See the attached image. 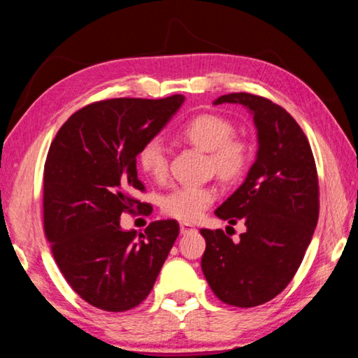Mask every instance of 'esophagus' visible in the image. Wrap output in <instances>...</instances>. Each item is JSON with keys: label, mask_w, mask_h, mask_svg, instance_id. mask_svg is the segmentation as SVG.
I'll return each instance as SVG.
<instances>
[{"label": "esophagus", "mask_w": 358, "mask_h": 358, "mask_svg": "<svg viewBox=\"0 0 358 358\" xmlns=\"http://www.w3.org/2000/svg\"><path fill=\"white\" fill-rule=\"evenodd\" d=\"M196 231V228L194 226H191V224H180V234H183V236H186V234H189V232H194Z\"/></svg>", "instance_id": "obj_1"}]
</instances>
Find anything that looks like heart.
<instances>
[{
	"label": "heart",
	"instance_id": "heart-1",
	"mask_svg": "<svg viewBox=\"0 0 358 358\" xmlns=\"http://www.w3.org/2000/svg\"><path fill=\"white\" fill-rule=\"evenodd\" d=\"M185 138L199 148L210 151L213 167L221 178L232 180L245 170L250 161V148L245 141L234 138V126L217 115H199L181 129ZM138 166L148 177L162 180L167 175V148L161 138H151L138 151ZM217 197L210 186L186 185L170 191L162 199L164 213L183 223L199 220Z\"/></svg>",
	"mask_w": 358,
	"mask_h": 358
}]
</instances>
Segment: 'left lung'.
<instances>
[{
  "label": "left lung",
  "instance_id": "obj_1",
  "mask_svg": "<svg viewBox=\"0 0 358 358\" xmlns=\"http://www.w3.org/2000/svg\"><path fill=\"white\" fill-rule=\"evenodd\" d=\"M247 108L257 129L258 151L243 183L215 210L247 231L234 243L221 229H201V261L221 301L253 308L277 296L301 264L319 220V180L308 138L298 122L271 100L237 92L213 105Z\"/></svg>",
  "mask_w": 358,
  "mask_h": 358
}]
</instances>
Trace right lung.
I'll list each match as a JSON object with an SVG mask.
<instances>
[{"label":"right lung","instance_id":"1","mask_svg":"<svg viewBox=\"0 0 358 358\" xmlns=\"http://www.w3.org/2000/svg\"><path fill=\"white\" fill-rule=\"evenodd\" d=\"M185 95L161 100L113 99L76 111L50 143L44 166V231L55 263L84 301L124 312L148 296L177 241L175 220L137 234L121 213L151 206L134 199L143 185L137 156L167 126Z\"/></svg>","mask_w":358,"mask_h":358}]
</instances>
